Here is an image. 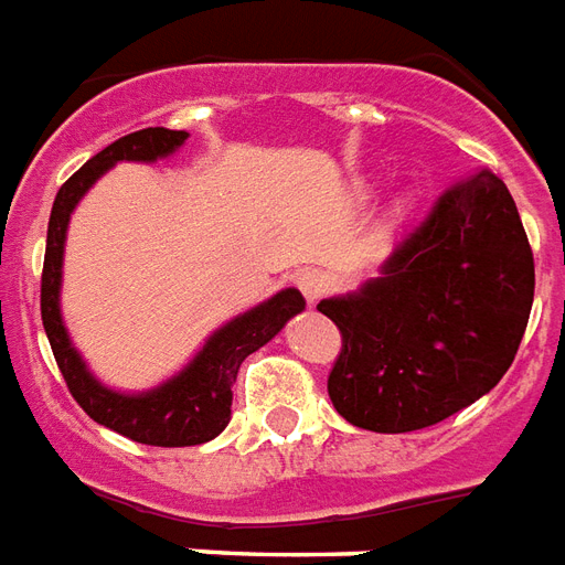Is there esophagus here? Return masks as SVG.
<instances>
[{"label":"esophagus","mask_w":565,"mask_h":565,"mask_svg":"<svg viewBox=\"0 0 565 565\" xmlns=\"http://www.w3.org/2000/svg\"><path fill=\"white\" fill-rule=\"evenodd\" d=\"M296 287L302 290V296L308 302L315 305L320 302L326 290H329V278H326V271L320 269H302L296 275Z\"/></svg>","instance_id":"esophagus-1"}]
</instances>
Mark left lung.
Masks as SVG:
<instances>
[{
    "instance_id": "left-lung-1",
    "label": "left lung",
    "mask_w": 565,
    "mask_h": 565,
    "mask_svg": "<svg viewBox=\"0 0 565 565\" xmlns=\"http://www.w3.org/2000/svg\"><path fill=\"white\" fill-rule=\"evenodd\" d=\"M533 248L488 167L443 191L359 294L323 299L341 332L329 398L350 425L419 431L491 392L533 308Z\"/></svg>"
}]
</instances>
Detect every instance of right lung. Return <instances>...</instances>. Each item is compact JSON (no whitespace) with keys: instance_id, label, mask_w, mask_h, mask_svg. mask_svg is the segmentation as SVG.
Masks as SVG:
<instances>
[{"instance_id":"right-lung-1","label":"right lung","mask_w":565,"mask_h":565,"mask_svg":"<svg viewBox=\"0 0 565 565\" xmlns=\"http://www.w3.org/2000/svg\"><path fill=\"white\" fill-rule=\"evenodd\" d=\"M185 131H170V128H143V131L125 134L116 143L92 154L56 194V203L50 212L44 271H41V320H44V332L53 347L56 365L68 383V392L89 419L146 446H198V443L218 437L230 422V401H233L230 386L236 383L245 356L271 341L281 332V326L305 308L299 290H281L260 308L218 329L179 377L146 395L110 392L86 371L83 359L77 356V350L65 335L60 317L62 248H65L71 209L77 206V200L89 191L92 182L102 177L107 167L116 161H154L179 149L185 143Z\"/></svg>"}]
</instances>
